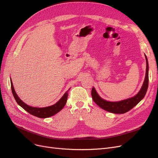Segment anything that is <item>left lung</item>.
Returning <instances> with one entry per match:
<instances>
[{"label": "left lung", "instance_id": "8db88e82", "mask_svg": "<svg viewBox=\"0 0 158 158\" xmlns=\"http://www.w3.org/2000/svg\"><path fill=\"white\" fill-rule=\"evenodd\" d=\"M145 58L146 60V70L145 79L140 90L136 95H135L132 98L124 99L120 102H108L100 97L98 94L96 92L95 88H92V97L94 102L98 106H99L103 109L106 110V111L115 114H123L127 113L128 111H130L134 107L136 106L144 98L148 88V81H149V78H148V70H149V66H148V59L146 55Z\"/></svg>", "mask_w": 158, "mask_h": 158}]
</instances>
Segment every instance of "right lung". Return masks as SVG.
I'll use <instances>...</instances> for the list:
<instances>
[{"label": "right lung", "mask_w": 158, "mask_h": 158, "mask_svg": "<svg viewBox=\"0 0 158 158\" xmlns=\"http://www.w3.org/2000/svg\"><path fill=\"white\" fill-rule=\"evenodd\" d=\"M10 83H11V89H12V92L14 95V98L15 99V100L19 106H21L23 109L26 110L27 112L30 113L31 114H32V115L35 116L39 118L50 117L51 116H53L54 114H56L58 112H59L61 109H63V108L65 106L66 101H67L68 92L70 89V88L68 91H66V92L63 95V96L62 97L59 99V101L57 102L55 104L49 107L40 108V107H34L29 106L28 105L26 104L24 102H23L20 99V98L18 96L15 90H14L11 78H10Z\"/></svg>", "instance_id": "1"}]
</instances>
